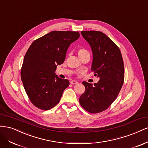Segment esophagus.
<instances>
[{
    "label": "esophagus",
    "instance_id": "34e87169",
    "mask_svg": "<svg viewBox=\"0 0 148 148\" xmlns=\"http://www.w3.org/2000/svg\"><path fill=\"white\" fill-rule=\"evenodd\" d=\"M71 84H77L78 82H77V81H76V80H71Z\"/></svg>",
    "mask_w": 148,
    "mask_h": 148
}]
</instances>
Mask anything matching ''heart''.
<instances>
[{
	"mask_svg": "<svg viewBox=\"0 0 148 148\" xmlns=\"http://www.w3.org/2000/svg\"><path fill=\"white\" fill-rule=\"evenodd\" d=\"M86 53H88V52L87 50H86L84 49H79L77 51V53H78L79 56H80V55H82Z\"/></svg>",
	"mask_w": 148,
	"mask_h": 148,
	"instance_id": "heart-1",
	"label": "heart"
}]
</instances>
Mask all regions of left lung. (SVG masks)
<instances>
[{
  "label": "left lung",
  "instance_id": "1",
  "mask_svg": "<svg viewBox=\"0 0 148 148\" xmlns=\"http://www.w3.org/2000/svg\"><path fill=\"white\" fill-rule=\"evenodd\" d=\"M81 34L91 47L93 55L91 71L99 78L97 83L82 82L85 87L79 102L90 113L106 109L114 102L124 80V68L119 47L104 33L97 31H82Z\"/></svg>",
  "mask_w": 148,
  "mask_h": 148
}]
</instances>
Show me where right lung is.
Masks as SVG:
<instances>
[{"label": "right lung", "mask_w": 148, "mask_h": 148, "mask_svg": "<svg viewBox=\"0 0 148 148\" xmlns=\"http://www.w3.org/2000/svg\"><path fill=\"white\" fill-rule=\"evenodd\" d=\"M79 32L53 31L32 43L23 60L21 77L32 103L49 110L60 101L69 82L55 71L64 61L69 45L79 39Z\"/></svg>", "instance_id": "1"}]
</instances>
